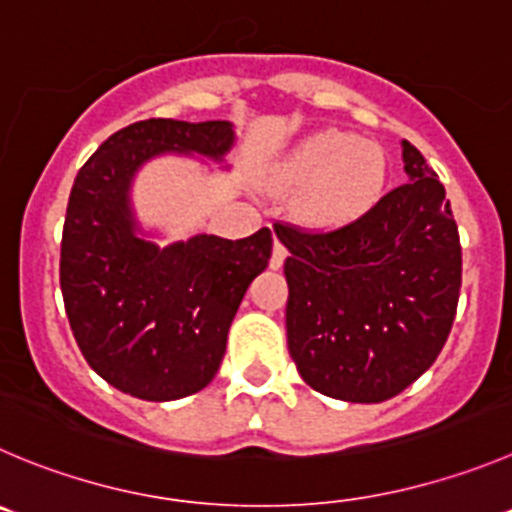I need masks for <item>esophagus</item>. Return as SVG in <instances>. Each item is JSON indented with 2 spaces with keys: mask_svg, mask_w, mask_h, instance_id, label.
I'll return each instance as SVG.
<instances>
[{
  "mask_svg": "<svg viewBox=\"0 0 512 512\" xmlns=\"http://www.w3.org/2000/svg\"><path fill=\"white\" fill-rule=\"evenodd\" d=\"M286 246L284 243L279 241V238H274V253H271V269H279L281 264H284V259H286Z\"/></svg>",
  "mask_w": 512,
  "mask_h": 512,
  "instance_id": "esophagus-1",
  "label": "esophagus"
}]
</instances>
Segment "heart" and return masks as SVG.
<instances>
[{"mask_svg": "<svg viewBox=\"0 0 512 512\" xmlns=\"http://www.w3.org/2000/svg\"><path fill=\"white\" fill-rule=\"evenodd\" d=\"M384 153L369 140L326 130L296 145L284 163L276 165V188H304L301 216L311 223H344L367 211L384 186Z\"/></svg>", "mask_w": 512, "mask_h": 512, "instance_id": "heart-1", "label": "heart"}]
</instances>
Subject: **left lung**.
Segmentation results:
<instances>
[{
    "label": "left lung",
    "instance_id": "1",
    "mask_svg": "<svg viewBox=\"0 0 512 512\" xmlns=\"http://www.w3.org/2000/svg\"><path fill=\"white\" fill-rule=\"evenodd\" d=\"M410 183L329 231L279 223L286 339L316 392L384 402L410 387L442 352L462 284V248L437 173L402 143Z\"/></svg>",
    "mask_w": 512,
    "mask_h": 512
}]
</instances>
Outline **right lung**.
I'll return each instance as SVG.
<instances>
[{
  "label": "right lung",
  "mask_w": 512,
  "mask_h": 512,
  "mask_svg": "<svg viewBox=\"0 0 512 512\" xmlns=\"http://www.w3.org/2000/svg\"><path fill=\"white\" fill-rule=\"evenodd\" d=\"M226 120L150 118L113 133L80 168L67 203L60 286L82 357L107 384L148 402L188 397L216 377L238 304L269 266V228L158 248L135 233L128 188L158 153L221 160Z\"/></svg>",
  "instance_id": "right-lung-1"
}]
</instances>
